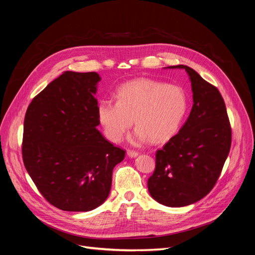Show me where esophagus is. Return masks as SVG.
I'll list each match as a JSON object with an SVG mask.
<instances>
[{"instance_id":"obj_1","label":"esophagus","mask_w":255,"mask_h":255,"mask_svg":"<svg viewBox=\"0 0 255 255\" xmlns=\"http://www.w3.org/2000/svg\"><path fill=\"white\" fill-rule=\"evenodd\" d=\"M128 155L129 157H136V156H138V152L133 151V150H128Z\"/></svg>"}]
</instances>
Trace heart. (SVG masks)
<instances>
[{"label":"heart","instance_id":"1","mask_svg":"<svg viewBox=\"0 0 255 255\" xmlns=\"http://www.w3.org/2000/svg\"><path fill=\"white\" fill-rule=\"evenodd\" d=\"M116 96L117 101L102 99L97 110L105 136L114 142L121 139L133 122L137 126L130 136L133 142H165L179 129L188 107L181 87L145 78L122 84Z\"/></svg>","mask_w":255,"mask_h":255}]
</instances>
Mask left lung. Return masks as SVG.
Masks as SVG:
<instances>
[{
  "instance_id": "obj_1",
  "label": "left lung",
  "mask_w": 255,
  "mask_h": 255,
  "mask_svg": "<svg viewBox=\"0 0 255 255\" xmlns=\"http://www.w3.org/2000/svg\"><path fill=\"white\" fill-rule=\"evenodd\" d=\"M168 68L186 70L194 105L179 133L157 150L148 188L158 203L182 207L201 200L215 186L229 155L232 129L217 88L187 66Z\"/></svg>"
}]
</instances>
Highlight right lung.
Returning <instances> with one entry per match:
<instances>
[{"instance_id": "right-lung-1", "label": "right lung", "mask_w": 255, "mask_h": 255, "mask_svg": "<svg viewBox=\"0 0 255 255\" xmlns=\"http://www.w3.org/2000/svg\"><path fill=\"white\" fill-rule=\"evenodd\" d=\"M96 72L65 71L27 107L22 157L49 203L67 212H88L110 195L114 167L126 151L97 129Z\"/></svg>"}]
</instances>
